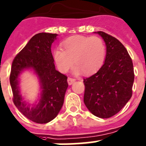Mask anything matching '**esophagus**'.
Listing matches in <instances>:
<instances>
[{
  "label": "esophagus",
  "instance_id": "esophagus-1",
  "mask_svg": "<svg viewBox=\"0 0 146 146\" xmlns=\"http://www.w3.org/2000/svg\"><path fill=\"white\" fill-rule=\"evenodd\" d=\"M75 79H74V78H70V77H69V78H68V84H69V85H72V84H73V83H74V81H75Z\"/></svg>",
  "mask_w": 146,
  "mask_h": 146
}]
</instances>
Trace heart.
Returning <instances> with one entry per match:
<instances>
[{
	"label": "heart",
	"instance_id": "b5f03b06",
	"mask_svg": "<svg viewBox=\"0 0 146 146\" xmlns=\"http://www.w3.org/2000/svg\"><path fill=\"white\" fill-rule=\"evenodd\" d=\"M107 47L99 36H74L66 38L62 42V49L54 53V60L59 70L66 73L73 65L74 72L80 71L85 74L97 72L105 61Z\"/></svg>",
	"mask_w": 146,
	"mask_h": 146
}]
</instances>
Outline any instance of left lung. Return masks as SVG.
<instances>
[{"label":"left lung","instance_id":"8db88e82","mask_svg":"<svg viewBox=\"0 0 146 146\" xmlns=\"http://www.w3.org/2000/svg\"><path fill=\"white\" fill-rule=\"evenodd\" d=\"M98 33L105 42L107 55L102 68L84 79V102L94 115L108 119L119 113L132 96L134 72L123 44L106 33Z\"/></svg>","mask_w":146,"mask_h":146}]
</instances>
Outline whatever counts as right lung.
Returning <instances> with one entry per match:
<instances>
[{"mask_svg": "<svg viewBox=\"0 0 146 146\" xmlns=\"http://www.w3.org/2000/svg\"><path fill=\"white\" fill-rule=\"evenodd\" d=\"M57 34L40 33L31 38L14 58L9 75L13 103L27 119L36 123L45 124L56 117L64 102L68 88L67 76L55 69L51 44ZM25 68H33L40 78L42 92L38 105L30 107L19 94L17 78Z\"/></svg>", "mask_w": 146, "mask_h": 146, "instance_id": "right-lung-1", "label": "right lung"}]
</instances>
